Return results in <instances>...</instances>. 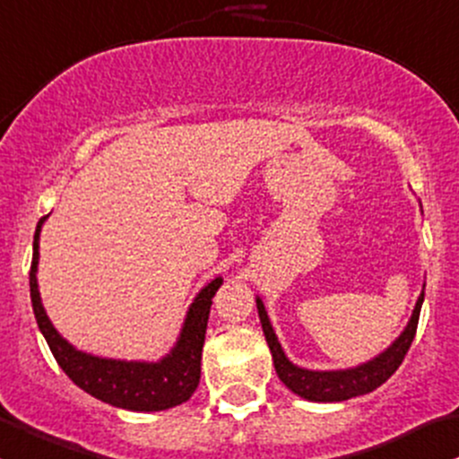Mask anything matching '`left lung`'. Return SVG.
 Returning a JSON list of instances; mask_svg holds the SVG:
<instances>
[{
  "mask_svg": "<svg viewBox=\"0 0 459 459\" xmlns=\"http://www.w3.org/2000/svg\"><path fill=\"white\" fill-rule=\"evenodd\" d=\"M422 301L424 294L418 297L411 321L407 323L403 334H400L383 354L368 360V363L359 365V368L336 371H312L297 368V365L290 363L288 356L283 354L281 345H279L273 325H270V318L266 315V307H264L262 299H257V312L264 327V334H266L270 354H273L274 369H277V376L281 378V383L286 385L290 392L301 395V398L306 400H312V403H341V400H350L356 398V395L374 392L376 387H380V385L400 368V363L404 360V354H407L409 347H411L413 336H416Z\"/></svg>",
  "mask_w": 459,
  "mask_h": 459,
  "instance_id": "8db88e82",
  "label": "left lung"
}]
</instances>
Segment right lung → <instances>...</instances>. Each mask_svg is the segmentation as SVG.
<instances>
[{"label":"right lung","mask_w":459,"mask_h":459,"mask_svg":"<svg viewBox=\"0 0 459 459\" xmlns=\"http://www.w3.org/2000/svg\"><path fill=\"white\" fill-rule=\"evenodd\" d=\"M46 217H41L35 230L30 266V299L35 310L37 325L43 339L48 341L52 356L59 368L65 371L72 383L94 398L112 404V407L129 409V411H162L186 403L200 383L202 347H204L206 323H209L211 299L221 286V277L204 286L186 312L180 339L176 347L158 363H141V360H114L85 354L72 347L48 318L41 306L37 286L39 264V233Z\"/></svg>","instance_id":"obj_1"}]
</instances>
